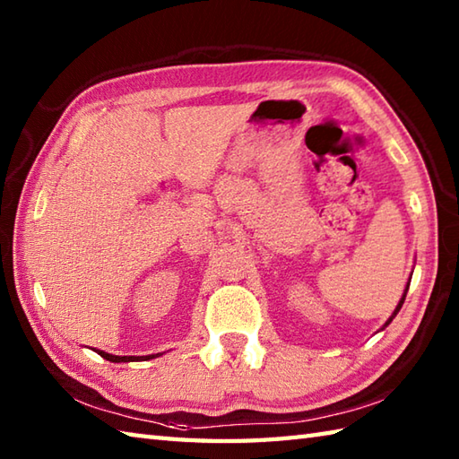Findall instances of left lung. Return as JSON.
I'll list each match as a JSON object with an SVG mask.
<instances>
[{"label":"left lung","instance_id":"1","mask_svg":"<svg viewBox=\"0 0 459 459\" xmlns=\"http://www.w3.org/2000/svg\"><path fill=\"white\" fill-rule=\"evenodd\" d=\"M408 286H411V278H408V284H406V288H404V294H403V298H401V299H398V304H396V307H394V311H393V316L386 319V324H385L383 327H380V329H385L388 324H391V321L396 317L398 311H401V307H403V304H404V299H406V291H408Z\"/></svg>","mask_w":459,"mask_h":459}]
</instances>
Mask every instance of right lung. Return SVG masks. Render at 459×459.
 <instances>
[{"label":"right lung","mask_w":459,"mask_h":459,"mask_svg":"<svg viewBox=\"0 0 459 459\" xmlns=\"http://www.w3.org/2000/svg\"><path fill=\"white\" fill-rule=\"evenodd\" d=\"M96 353H99L100 357H104L106 360H110V363H134V360H150V359H155V357H161L163 353H155V355H143V357H135V355H112V353H106V351H100V349H94Z\"/></svg>","instance_id":"add662e5"}]
</instances>
